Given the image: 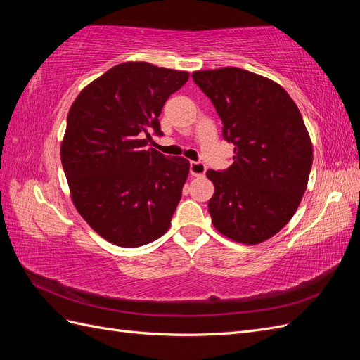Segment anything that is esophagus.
Segmentation results:
<instances>
[{
  "label": "esophagus",
  "instance_id": "esophagus-1",
  "mask_svg": "<svg viewBox=\"0 0 360 360\" xmlns=\"http://www.w3.org/2000/svg\"><path fill=\"white\" fill-rule=\"evenodd\" d=\"M207 171L202 162H191V174L193 177H201Z\"/></svg>",
  "mask_w": 360,
  "mask_h": 360
}]
</instances>
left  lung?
I'll use <instances>...</instances> for the list:
<instances>
[{
	"mask_svg": "<svg viewBox=\"0 0 360 360\" xmlns=\"http://www.w3.org/2000/svg\"><path fill=\"white\" fill-rule=\"evenodd\" d=\"M192 78L234 144L230 167L205 172L214 184L212 222L234 242L258 245L288 224L307 191L312 144L302 114L279 84L252 72L224 68Z\"/></svg>",
	"mask_w": 360,
	"mask_h": 360,
	"instance_id": "obj_1",
	"label": "left lung"
}]
</instances>
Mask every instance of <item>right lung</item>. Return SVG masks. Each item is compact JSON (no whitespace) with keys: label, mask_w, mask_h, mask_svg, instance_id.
I'll list each match as a JSON object with an SVG mask.
<instances>
[{"label":"right lung","mask_w":360,"mask_h":360,"mask_svg":"<svg viewBox=\"0 0 360 360\" xmlns=\"http://www.w3.org/2000/svg\"><path fill=\"white\" fill-rule=\"evenodd\" d=\"M188 72L144 61L114 66L78 94L61 143V163L76 210L105 240L136 248L168 231L189 160L146 150L148 129Z\"/></svg>","instance_id":"right-lung-1"}]
</instances>
